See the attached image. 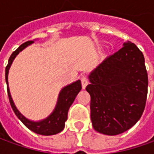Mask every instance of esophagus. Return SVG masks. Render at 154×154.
<instances>
[{
	"instance_id": "1",
	"label": "esophagus",
	"mask_w": 154,
	"mask_h": 154,
	"mask_svg": "<svg viewBox=\"0 0 154 154\" xmlns=\"http://www.w3.org/2000/svg\"><path fill=\"white\" fill-rule=\"evenodd\" d=\"M81 81H82V88L85 89L86 87L87 86V84H88V79H87V77H86V76L82 75V76L81 77Z\"/></svg>"
}]
</instances>
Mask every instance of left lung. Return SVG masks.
Masks as SVG:
<instances>
[{
  "label": "left lung",
  "instance_id": "8db88e82",
  "mask_svg": "<svg viewBox=\"0 0 154 154\" xmlns=\"http://www.w3.org/2000/svg\"><path fill=\"white\" fill-rule=\"evenodd\" d=\"M106 57L89 75L91 119L95 130L106 135L122 134L138 122L145 108L148 73L144 57L135 44Z\"/></svg>",
  "mask_w": 154,
  "mask_h": 154
}]
</instances>
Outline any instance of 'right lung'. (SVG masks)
Here are the masks:
<instances>
[{
    "label": "right lung",
    "instance_id": "1",
    "mask_svg": "<svg viewBox=\"0 0 154 154\" xmlns=\"http://www.w3.org/2000/svg\"><path fill=\"white\" fill-rule=\"evenodd\" d=\"M33 43H34V41L31 40L27 41L24 44H22L15 52L12 53L11 57L9 58L8 64L5 67V81H6V84H7L9 100H10L11 106L12 109L14 110L16 116L21 120V122L29 129H30L31 131L36 133L38 134H41V135H53V134H56L57 133H60L64 129L65 122L67 119L68 110L72 106V104L73 103L77 95L79 93V91L82 89V84H81V81L78 80L73 83L63 87L59 93L55 109L53 111V113L46 119L38 121V122L31 121L29 119H26L25 116L17 110V108L15 107V104H14V101L12 100L8 87V72L9 69L11 66L12 62L15 59L16 55L20 51L23 50L25 48Z\"/></svg>",
    "mask_w": 154,
    "mask_h": 154
}]
</instances>
